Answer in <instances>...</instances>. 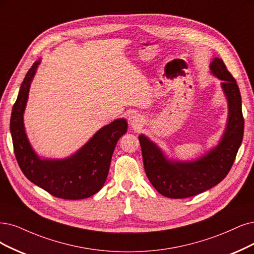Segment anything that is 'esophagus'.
I'll use <instances>...</instances> for the list:
<instances>
[{"instance_id":"34e87169","label":"esophagus","mask_w":254,"mask_h":254,"mask_svg":"<svg viewBox=\"0 0 254 254\" xmlns=\"http://www.w3.org/2000/svg\"><path fill=\"white\" fill-rule=\"evenodd\" d=\"M128 121H129V125L132 127H139L140 126L142 125L143 122V118L140 116L139 114H136V113H133V114H130V116L128 117Z\"/></svg>"}]
</instances>
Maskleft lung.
<instances>
[{
  "label": "left lung",
  "mask_w": 254,
  "mask_h": 254,
  "mask_svg": "<svg viewBox=\"0 0 254 254\" xmlns=\"http://www.w3.org/2000/svg\"><path fill=\"white\" fill-rule=\"evenodd\" d=\"M209 67L223 80L221 87L228 101L227 126L217 146L194 161H172L156 143L139 136L145 174L156 190L167 198H189L219 184L229 173L242 143L244 117L239 86L221 59L214 58Z\"/></svg>",
  "instance_id": "obj_1"
}]
</instances>
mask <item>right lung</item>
Here are the masks:
<instances>
[{
    "instance_id": "1",
    "label": "right lung",
    "mask_w": 254,
    "mask_h": 254,
    "mask_svg": "<svg viewBox=\"0 0 254 254\" xmlns=\"http://www.w3.org/2000/svg\"><path fill=\"white\" fill-rule=\"evenodd\" d=\"M41 60L27 72L13 105L10 133L16 161L32 183L56 198L80 200L98 192L109 174L111 159L119 138L127 133L126 119L101 127L80 149L65 159H41L31 147L24 127V111L31 81Z\"/></svg>"
}]
</instances>
